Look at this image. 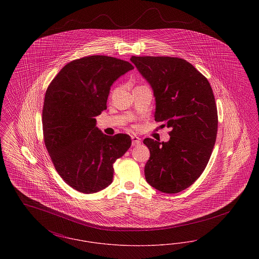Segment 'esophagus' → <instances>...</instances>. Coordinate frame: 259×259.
I'll list each match as a JSON object with an SVG mask.
<instances>
[{"instance_id":"esophagus-1","label":"esophagus","mask_w":259,"mask_h":259,"mask_svg":"<svg viewBox=\"0 0 259 259\" xmlns=\"http://www.w3.org/2000/svg\"><path fill=\"white\" fill-rule=\"evenodd\" d=\"M131 139H132V145H133L134 147L141 145L142 141H141V139H140L139 137H137V136H132V137H131Z\"/></svg>"}]
</instances>
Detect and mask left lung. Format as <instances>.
Wrapping results in <instances>:
<instances>
[{
	"label": "left lung",
	"mask_w": 259,
	"mask_h": 259,
	"mask_svg": "<svg viewBox=\"0 0 259 259\" xmlns=\"http://www.w3.org/2000/svg\"><path fill=\"white\" fill-rule=\"evenodd\" d=\"M130 60L152 88L155 121L172 129L168 142L144 140L150 152L146 180L161 192H181L205 170L215 143L218 111L212 89L184 59L132 56Z\"/></svg>",
	"instance_id": "left-lung-1"
}]
</instances>
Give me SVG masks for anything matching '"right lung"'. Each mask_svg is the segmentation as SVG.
I'll list each match as a JSON object with an SVG mask.
<instances>
[{
  "mask_svg": "<svg viewBox=\"0 0 259 259\" xmlns=\"http://www.w3.org/2000/svg\"><path fill=\"white\" fill-rule=\"evenodd\" d=\"M133 69L114 57L87 56L67 64L48 87L45 144L64 182L79 192L95 193L111 185L113 163L131 147L130 136L105 135L95 117L107 109L112 83Z\"/></svg>",
  "mask_w": 259,
  "mask_h": 259,
  "instance_id": "add662e5",
  "label": "right lung"
}]
</instances>
